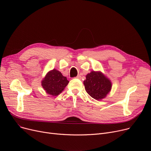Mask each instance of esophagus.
<instances>
[{
    "label": "esophagus",
    "instance_id": "1",
    "mask_svg": "<svg viewBox=\"0 0 151 151\" xmlns=\"http://www.w3.org/2000/svg\"><path fill=\"white\" fill-rule=\"evenodd\" d=\"M76 78H77V79H81V76L80 75H78V76L76 77Z\"/></svg>",
    "mask_w": 151,
    "mask_h": 151
}]
</instances>
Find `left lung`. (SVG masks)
Wrapping results in <instances>:
<instances>
[{
  "mask_svg": "<svg viewBox=\"0 0 151 151\" xmlns=\"http://www.w3.org/2000/svg\"><path fill=\"white\" fill-rule=\"evenodd\" d=\"M83 84L87 93L96 100L105 98L111 88V82L100 72L88 74Z\"/></svg>",
  "mask_w": 151,
  "mask_h": 151,
  "instance_id": "obj_1",
  "label": "left lung"
}]
</instances>
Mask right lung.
<instances>
[{
  "label": "right lung",
  "instance_id": "obj_1",
  "mask_svg": "<svg viewBox=\"0 0 151 151\" xmlns=\"http://www.w3.org/2000/svg\"><path fill=\"white\" fill-rule=\"evenodd\" d=\"M69 81L59 71L53 69L49 72L41 82L47 93L57 96L64 89Z\"/></svg>",
  "mask_w": 151,
  "mask_h": 151
}]
</instances>
